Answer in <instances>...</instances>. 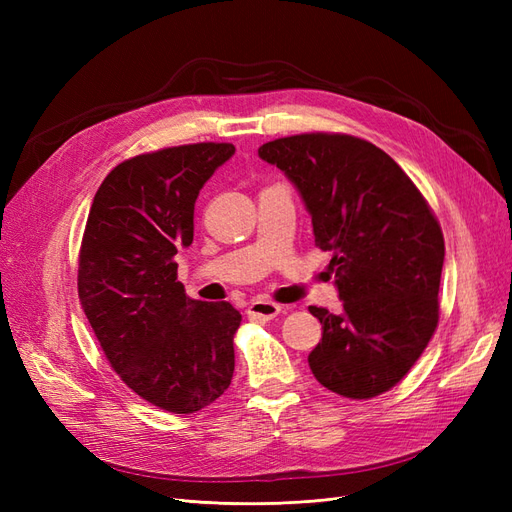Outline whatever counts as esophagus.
<instances>
[{
  "label": "esophagus",
  "instance_id": "obj_1",
  "mask_svg": "<svg viewBox=\"0 0 512 512\" xmlns=\"http://www.w3.org/2000/svg\"><path fill=\"white\" fill-rule=\"evenodd\" d=\"M282 312V305L271 303V301H252L250 307H247V316L260 318V320H273L277 314Z\"/></svg>",
  "mask_w": 512,
  "mask_h": 512
}]
</instances>
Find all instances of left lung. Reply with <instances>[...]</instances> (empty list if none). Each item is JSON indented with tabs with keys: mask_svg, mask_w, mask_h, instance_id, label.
<instances>
[{
	"mask_svg": "<svg viewBox=\"0 0 512 512\" xmlns=\"http://www.w3.org/2000/svg\"><path fill=\"white\" fill-rule=\"evenodd\" d=\"M258 156L284 170L312 215L316 247L342 312L309 307L322 339L307 361L316 380L371 399L404 378L438 327L444 237L399 164L363 138L312 132L277 138Z\"/></svg>",
	"mask_w": 512,
	"mask_h": 512,
	"instance_id": "1",
	"label": "left lung"
}]
</instances>
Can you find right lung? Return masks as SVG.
I'll return each instance as SVG.
<instances>
[{"label": "right lung", "mask_w": 512, "mask_h": 512, "mask_svg": "<svg viewBox=\"0 0 512 512\" xmlns=\"http://www.w3.org/2000/svg\"><path fill=\"white\" fill-rule=\"evenodd\" d=\"M235 145L168 147L117 164L91 203L79 299L108 363L149 404L192 414L224 395L241 314L194 301L175 254L192 245L194 203Z\"/></svg>", "instance_id": "add662e5"}]
</instances>
